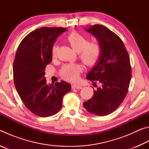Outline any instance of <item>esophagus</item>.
<instances>
[{
    "mask_svg": "<svg viewBox=\"0 0 149 149\" xmlns=\"http://www.w3.org/2000/svg\"><path fill=\"white\" fill-rule=\"evenodd\" d=\"M72 89H82V87L80 85H78V84H74L72 86Z\"/></svg>",
    "mask_w": 149,
    "mask_h": 149,
    "instance_id": "esophagus-1",
    "label": "esophagus"
}]
</instances>
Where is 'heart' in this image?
<instances>
[{"mask_svg":"<svg viewBox=\"0 0 149 149\" xmlns=\"http://www.w3.org/2000/svg\"><path fill=\"white\" fill-rule=\"evenodd\" d=\"M67 41L79 54V59L88 67H93L99 62L101 57L102 47L100 42L93 41L77 31H72L68 35ZM58 47L54 45L52 48L51 55L53 58H56ZM84 71L83 65L78 64H67L63 65L60 70V75L64 79L70 81L78 79L81 73Z\"/></svg>","mask_w":149,"mask_h":149,"instance_id":"obj_1","label":"heart"}]
</instances>
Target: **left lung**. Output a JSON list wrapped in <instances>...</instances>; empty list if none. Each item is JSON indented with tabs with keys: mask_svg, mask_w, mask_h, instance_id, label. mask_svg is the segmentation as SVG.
<instances>
[{
	"mask_svg": "<svg viewBox=\"0 0 149 149\" xmlns=\"http://www.w3.org/2000/svg\"><path fill=\"white\" fill-rule=\"evenodd\" d=\"M86 31L97 37L102 52L87 75L94 87H99L84 106L91 114L103 116L116 110L127 95L132 78L130 59L122 39L107 27L97 24Z\"/></svg>",
	"mask_w": 149,
	"mask_h": 149,
	"instance_id": "left-lung-1",
	"label": "left lung"
}]
</instances>
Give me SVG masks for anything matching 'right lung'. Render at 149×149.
Wrapping results in <instances>:
<instances>
[{"label":"right lung","mask_w":149,"mask_h":149,"mask_svg":"<svg viewBox=\"0 0 149 149\" xmlns=\"http://www.w3.org/2000/svg\"><path fill=\"white\" fill-rule=\"evenodd\" d=\"M64 27H41L26 35L17 48L13 64L15 87L29 111L40 117H49L62 108L63 97L71 85L63 81L49 85L45 67L52 62L51 50Z\"/></svg>","instance_id":"right-lung-1"}]
</instances>
